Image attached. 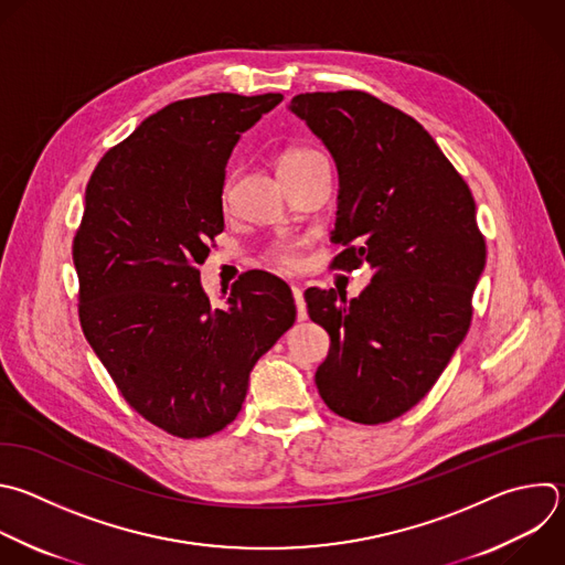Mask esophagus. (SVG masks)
<instances>
[{
	"label": "esophagus",
	"instance_id": "1",
	"mask_svg": "<svg viewBox=\"0 0 565 565\" xmlns=\"http://www.w3.org/2000/svg\"><path fill=\"white\" fill-rule=\"evenodd\" d=\"M290 290H292V297H295V303H297V317L303 321L308 317V308H306V299H303V292L297 284H290Z\"/></svg>",
	"mask_w": 565,
	"mask_h": 565
}]
</instances>
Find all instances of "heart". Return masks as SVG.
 I'll return each mask as SVG.
<instances>
[{
    "label": "heart",
    "instance_id": "b5f03b06",
    "mask_svg": "<svg viewBox=\"0 0 565 565\" xmlns=\"http://www.w3.org/2000/svg\"><path fill=\"white\" fill-rule=\"evenodd\" d=\"M317 152L315 150H308V148H290L281 154L279 159V170L284 168H290V166H297L310 157H315ZM268 259L275 262L279 268H295L299 257H297V242L292 239H281V242H275L270 248H268Z\"/></svg>",
    "mask_w": 565,
    "mask_h": 565
}]
</instances>
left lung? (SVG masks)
Returning <instances> with one entry per match:
<instances>
[{
    "mask_svg": "<svg viewBox=\"0 0 565 565\" xmlns=\"http://www.w3.org/2000/svg\"><path fill=\"white\" fill-rule=\"evenodd\" d=\"M330 150L339 172L332 268L370 266L350 301L306 290L330 334L315 384L326 406L377 426L417 406L441 377L472 319L486 266L477 206L428 130L361 90L303 93L288 106Z\"/></svg>",
    "mask_w": 565,
    "mask_h": 565,
    "instance_id": "8db88e82",
    "label": "left lung"
}]
</instances>
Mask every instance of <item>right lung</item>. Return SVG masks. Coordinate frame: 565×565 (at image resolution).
I'll use <instances>...</instances> for the list:
<instances>
[{
	"instance_id": "add662e5",
	"label": "right lung",
	"mask_w": 565,
	"mask_h": 565,
	"mask_svg": "<svg viewBox=\"0 0 565 565\" xmlns=\"http://www.w3.org/2000/svg\"><path fill=\"white\" fill-rule=\"evenodd\" d=\"M284 97L213 93L146 117L86 185L73 242L82 330L121 397L181 439L224 430L250 370L295 323L286 281L253 270L215 308L198 266L224 231L226 163Z\"/></svg>"
}]
</instances>
